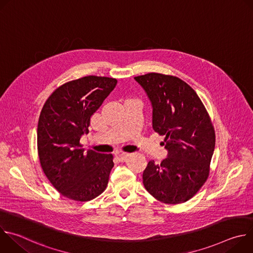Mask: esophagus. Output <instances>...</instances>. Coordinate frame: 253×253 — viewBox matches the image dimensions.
I'll return each mask as SVG.
<instances>
[{
	"instance_id": "1",
	"label": "esophagus",
	"mask_w": 253,
	"mask_h": 253,
	"mask_svg": "<svg viewBox=\"0 0 253 253\" xmlns=\"http://www.w3.org/2000/svg\"><path fill=\"white\" fill-rule=\"evenodd\" d=\"M115 156H116L120 161H123V160H125V159L129 156V153H125V152H116V153H115Z\"/></svg>"
}]
</instances>
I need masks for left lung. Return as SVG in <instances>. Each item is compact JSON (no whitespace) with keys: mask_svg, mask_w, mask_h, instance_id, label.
<instances>
[{"mask_svg":"<svg viewBox=\"0 0 253 253\" xmlns=\"http://www.w3.org/2000/svg\"><path fill=\"white\" fill-rule=\"evenodd\" d=\"M152 105V127L168 151L161 164L149 161L143 184L157 200L178 204L192 198L209 175L215 147L210 117L196 92L174 76L148 73L134 78Z\"/></svg>","mask_w":253,"mask_h":253,"instance_id":"left-lung-1","label":"left lung"}]
</instances>
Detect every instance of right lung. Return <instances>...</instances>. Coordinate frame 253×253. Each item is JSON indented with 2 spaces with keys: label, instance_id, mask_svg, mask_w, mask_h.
Instances as JSON below:
<instances>
[{
  "label": "right lung",
  "instance_id": "obj_1",
  "mask_svg": "<svg viewBox=\"0 0 253 253\" xmlns=\"http://www.w3.org/2000/svg\"><path fill=\"white\" fill-rule=\"evenodd\" d=\"M116 84L113 78L86 76L57 88L43 106L37 129L40 163L52 185L69 199L89 201L107 187L113 155L85 151L80 139Z\"/></svg>",
  "mask_w": 253,
  "mask_h": 253
}]
</instances>
